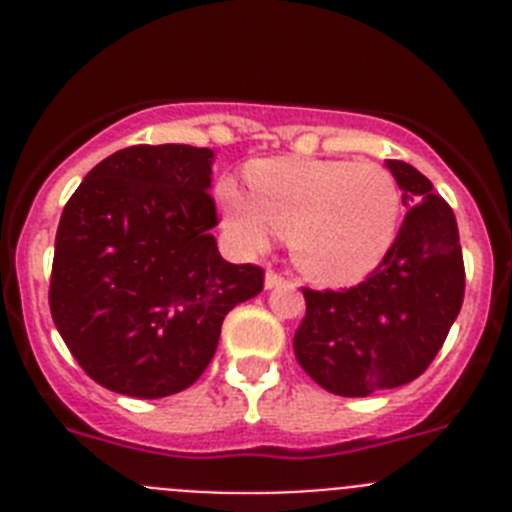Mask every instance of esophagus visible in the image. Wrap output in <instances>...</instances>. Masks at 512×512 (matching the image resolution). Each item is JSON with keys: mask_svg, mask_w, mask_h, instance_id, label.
I'll list each match as a JSON object with an SVG mask.
<instances>
[{"mask_svg": "<svg viewBox=\"0 0 512 512\" xmlns=\"http://www.w3.org/2000/svg\"><path fill=\"white\" fill-rule=\"evenodd\" d=\"M282 284H292L289 279H284L279 271L269 269L266 271V289H274V287H282Z\"/></svg>", "mask_w": 512, "mask_h": 512, "instance_id": "esophagus-1", "label": "esophagus"}]
</instances>
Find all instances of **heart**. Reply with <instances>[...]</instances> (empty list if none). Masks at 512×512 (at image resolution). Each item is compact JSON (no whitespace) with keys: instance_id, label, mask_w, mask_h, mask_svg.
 I'll use <instances>...</instances> for the list:
<instances>
[{"instance_id":"1","label":"heart","mask_w":512,"mask_h":512,"mask_svg":"<svg viewBox=\"0 0 512 512\" xmlns=\"http://www.w3.org/2000/svg\"><path fill=\"white\" fill-rule=\"evenodd\" d=\"M248 192L220 184L230 233L261 248L289 235L297 269L320 284L364 279L387 256L400 225V187L379 164L266 158L248 169Z\"/></svg>"}]
</instances>
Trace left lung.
<instances>
[{
  "label": "left lung",
  "instance_id": "obj_1",
  "mask_svg": "<svg viewBox=\"0 0 512 512\" xmlns=\"http://www.w3.org/2000/svg\"><path fill=\"white\" fill-rule=\"evenodd\" d=\"M408 205L395 243L356 287L302 289L295 356L323 390L366 397L431 366L464 302V259L449 202L405 161H387Z\"/></svg>",
  "mask_w": 512,
  "mask_h": 512
}]
</instances>
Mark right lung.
Listing matches in <instances>:
<instances>
[{
  "label": "right lung",
  "mask_w": 512,
  "mask_h": 512,
  "mask_svg": "<svg viewBox=\"0 0 512 512\" xmlns=\"http://www.w3.org/2000/svg\"><path fill=\"white\" fill-rule=\"evenodd\" d=\"M212 151L130 146L99 161L58 223L48 302L71 356L97 384L140 400L187 390L223 320L264 289L215 235Z\"/></svg>",
  "instance_id": "right-lung-1"
}]
</instances>
